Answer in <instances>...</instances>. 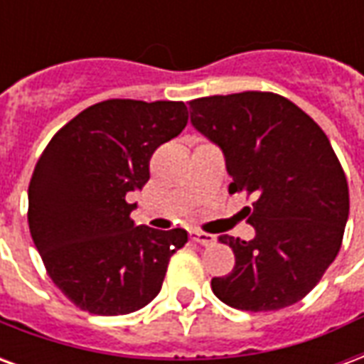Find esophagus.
<instances>
[{"label":"esophagus","instance_id":"esophagus-1","mask_svg":"<svg viewBox=\"0 0 364 364\" xmlns=\"http://www.w3.org/2000/svg\"><path fill=\"white\" fill-rule=\"evenodd\" d=\"M191 240L200 245H213L216 242V237L213 234H206V232H200V230H191Z\"/></svg>","mask_w":364,"mask_h":364}]
</instances>
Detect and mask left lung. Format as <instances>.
<instances>
[{
    "label": "left lung",
    "mask_w": 364,
    "mask_h": 364,
    "mask_svg": "<svg viewBox=\"0 0 364 364\" xmlns=\"http://www.w3.org/2000/svg\"><path fill=\"white\" fill-rule=\"evenodd\" d=\"M191 122L218 144L230 193H247L255 237L220 236L236 265L210 287L224 304L271 312L320 282L343 242L349 187L328 136L287 97L271 91L189 101Z\"/></svg>",
    "instance_id": "obj_1"
}]
</instances>
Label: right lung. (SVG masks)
<instances>
[{
	"label": "right lung",
	"instance_id": "add662e5",
	"mask_svg": "<svg viewBox=\"0 0 364 364\" xmlns=\"http://www.w3.org/2000/svg\"><path fill=\"white\" fill-rule=\"evenodd\" d=\"M187 120L183 101L109 99L64 124L41 154L28 228L46 273L77 308L120 316L158 296L187 232L136 226L128 195L142 191L151 154Z\"/></svg>",
	"mask_w": 364,
	"mask_h": 364
}]
</instances>
